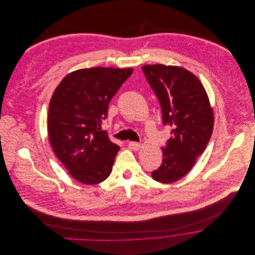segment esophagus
Returning a JSON list of instances; mask_svg holds the SVG:
<instances>
[{
    "label": "esophagus",
    "instance_id": "obj_1",
    "mask_svg": "<svg viewBox=\"0 0 255 255\" xmlns=\"http://www.w3.org/2000/svg\"><path fill=\"white\" fill-rule=\"evenodd\" d=\"M128 147L134 151H137L139 150V148L141 147V145L138 143V142H135V141H129L128 142Z\"/></svg>",
    "mask_w": 255,
    "mask_h": 255
}]
</instances>
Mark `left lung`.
I'll return each mask as SVG.
<instances>
[{"label":"left lung","mask_w":255,"mask_h":255,"mask_svg":"<svg viewBox=\"0 0 255 255\" xmlns=\"http://www.w3.org/2000/svg\"><path fill=\"white\" fill-rule=\"evenodd\" d=\"M143 73L162 110L163 124L171 128V137L163 150V162L152 172L162 183L183 178L202 154L211 137L214 114L200 80L177 66L146 65Z\"/></svg>","instance_id":"left-lung-1"}]
</instances>
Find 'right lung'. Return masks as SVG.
Wrapping results in <instances>:
<instances>
[{
  "label": "right lung",
  "instance_id": "obj_1",
  "mask_svg": "<svg viewBox=\"0 0 255 255\" xmlns=\"http://www.w3.org/2000/svg\"><path fill=\"white\" fill-rule=\"evenodd\" d=\"M132 69L91 68L66 75L49 105L48 135L51 146L77 182L96 184L112 172L120 147L101 125L111 99Z\"/></svg>",
  "mask_w": 255,
  "mask_h": 255
}]
</instances>
